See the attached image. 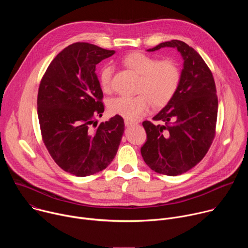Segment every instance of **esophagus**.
Returning <instances> with one entry per match:
<instances>
[{
    "label": "esophagus",
    "instance_id": "esophagus-1",
    "mask_svg": "<svg viewBox=\"0 0 248 248\" xmlns=\"http://www.w3.org/2000/svg\"><path fill=\"white\" fill-rule=\"evenodd\" d=\"M124 124H125L126 126H130V125H134V124H136V123L131 122V121H128V120H125V121H124Z\"/></svg>",
    "mask_w": 248,
    "mask_h": 248
}]
</instances>
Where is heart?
<instances>
[{"label":"heart","mask_w":248,"mask_h":248,"mask_svg":"<svg viewBox=\"0 0 248 248\" xmlns=\"http://www.w3.org/2000/svg\"><path fill=\"white\" fill-rule=\"evenodd\" d=\"M123 63L139 76L134 97L120 96L109 104V111L128 121H137L142 118L151 106L161 108L166 106L178 91L181 82L180 67L172 60L158 61L156 58L133 52L122 60ZM114 68L104 66L99 76L103 91L111 90Z\"/></svg>","instance_id":"heart-1"}]
</instances>
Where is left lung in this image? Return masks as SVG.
Listing matches in <instances>:
<instances>
[{
  "instance_id": "left-lung-1",
  "label": "left lung",
  "mask_w": 248,
  "mask_h": 248,
  "mask_svg": "<svg viewBox=\"0 0 248 248\" xmlns=\"http://www.w3.org/2000/svg\"><path fill=\"white\" fill-rule=\"evenodd\" d=\"M165 47L175 48L184 59L181 82L172 99L153 118L165 124L142 123L147 140L140 151L151 170L173 176L192 169L208 152L215 137L218 97L213 75L193 48L171 40L147 51Z\"/></svg>"
}]
</instances>
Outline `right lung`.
<instances>
[{"mask_svg": "<svg viewBox=\"0 0 248 248\" xmlns=\"http://www.w3.org/2000/svg\"><path fill=\"white\" fill-rule=\"evenodd\" d=\"M114 54L93 44L74 43L51 62L39 85L43 142L57 165L77 176L107 168L124 131V119L117 115L96 125L104 104L96 64Z\"/></svg>", "mask_w": 248, "mask_h": 248, "instance_id": "obj_1", "label": "right lung"}]
</instances>
